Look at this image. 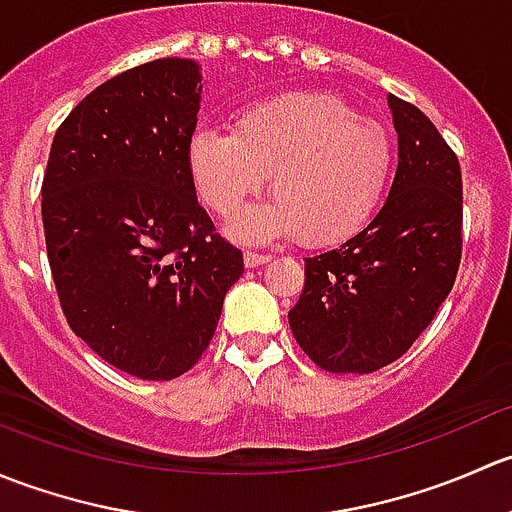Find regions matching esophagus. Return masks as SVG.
Segmentation results:
<instances>
[{"instance_id": "obj_1", "label": "esophagus", "mask_w": 512, "mask_h": 512, "mask_svg": "<svg viewBox=\"0 0 512 512\" xmlns=\"http://www.w3.org/2000/svg\"><path fill=\"white\" fill-rule=\"evenodd\" d=\"M270 260H272V257L262 255V252H252V250L245 252V265L247 267H260V265H265V262H270Z\"/></svg>"}]
</instances>
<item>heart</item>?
<instances>
[{
    "label": "heart",
    "mask_w": 512,
    "mask_h": 512,
    "mask_svg": "<svg viewBox=\"0 0 512 512\" xmlns=\"http://www.w3.org/2000/svg\"><path fill=\"white\" fill-rule=\"evenodd\" d=\"M188 165L200 198L223 218L270 175L275 200L230 225L240 240L297 232L304 245H332L379 210L394 175V143L342 98L285 94L242 111L232 131H195Z\"/></svg>",
    "instance_id": "1"
}]
</instances>
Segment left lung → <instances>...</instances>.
<instances>
[{"label": "left lung", "mask_w": 512, "mask_h": 512, "mask_svg": "<svg viewBox=\"0 0 512 512\" xmlns=\"http://www.w3.org/2000/svg\"><path fill=\"white\" fill-rule=\"evenodd\" d=\"M399 168L364 230L304 257L289 309L294 339L332 374H371L404 356L433 322L461 262L463 183L456 153L414 103L389 94Z\"/></svg>", "instance_id": "obj_1"}]
</instances>
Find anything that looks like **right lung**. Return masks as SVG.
Returning a JSON list of instances; mask_svg holds the SVG:
<instances>
[{
	"label": "right lung",
	"instance_id": "obj_1",
	"mask_svg": "<svg viewBox=\"0 0 512 512\" xmlns=\"http://www.w3.org/2000/svg\"><path fill=\"white\" fill-rule=\"evenodd\" d=\"M200 79L193 59H156L108 79L59 126L41 185L66 322L138 379L170 381L195 366L245 272L190 175Z\"/></svg>",
	"mask_w": 512,
	"mask_h": 512
}]
</instances>
